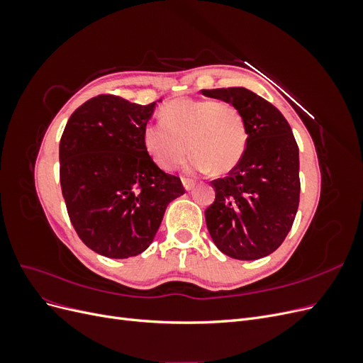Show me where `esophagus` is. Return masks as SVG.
<instances>
[{
    "mask_svg": "<svg viewBox=\"0 0 363 363\" xmlns=\"http://www.w3.org/2000/svg\"><path fill=\"white\" fill-rule=\"evenodd\" d=\"M182 183H183V186H184V189H186V191H191V189H194V186H195L194 180H191V179H182Z\"/></svg>",
    "mask_w": 363,
    "mask_h": 363,
    "instance_id": "34e87169",
    "label": "esophagus"
}]
</instances>
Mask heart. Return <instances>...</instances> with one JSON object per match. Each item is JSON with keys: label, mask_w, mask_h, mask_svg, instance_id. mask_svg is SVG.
<instances>
[{"label": "heart", "mask_w": 363, "mask_h": 363, "mask_svg": "<svg viewBox=\"0 0 363 363\" xmlns=\"http://www.w3.org/2000/svg\"><path fill=\"white\" fill-rule=\"evenodd\" d=\"M162 123H148L142 144L163 171H174L192 155L191 169L223 175L236 168L247 147L242 113L232 103L179 98L162 107Z\"/></svg>", "instance_id": "obj_1"}]
</instances>
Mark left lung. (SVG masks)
Segmentation results:
<instances>
[{"mask_svg":"<svg viewBox=\"0 0 363 363\" xmlns=\"http://www.w3.org/2000/svg\"><path fill=\"white\" fill-rule=\"evenodd\" d=\"M201 94L236 106L247 127L242 159L227 177L211 182L215 201L204 212L207 230L230 257H265L281 245L298 211V145L279 108L245 87Z\"/></svg>","mask_w":363,"mask_h":363,"instance_id":"obj_1","label":"left lung"}]
</instances>
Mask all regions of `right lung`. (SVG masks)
<instances>
[{"mask_svg":"<svg viewBox=\"0 0 363 363\" xmlns=\"http://www.w3.org/2000/svg\"><path fill=\"white\" fill-rule=\"evenodd\" d=\"M155 107L98 95L77 108L63 130L59 159L67 211L83 244L101 256L127 259L145 251L167 206L184 194L180 179L162 171L142 144Z\"/></svg>","mask_w":363,"mask_h":363,"instance_id":"add662e5","label":"right lung"}]
</instances>
